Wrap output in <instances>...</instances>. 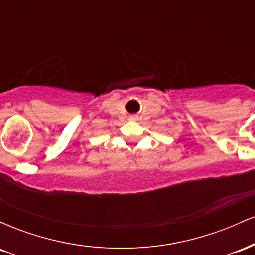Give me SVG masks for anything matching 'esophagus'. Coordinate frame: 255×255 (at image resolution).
<instances>
[{"label":"esophagus","mask_w":255,"mask_h":255,"mask_svg":"<svg viewBox=\"0 0 255 255\" xmlns=\"http://www.w3.org/2000/svg\"><path fill=\"white\" fill-rule=\"evenodd\" d=\"M129 119H130V120H136V116H135V115H131Z\"/></svg>","instance_id":"1"}]
</instances>
